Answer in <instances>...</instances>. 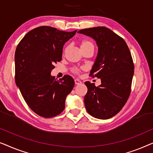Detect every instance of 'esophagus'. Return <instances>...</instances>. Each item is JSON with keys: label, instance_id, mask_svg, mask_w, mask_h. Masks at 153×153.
<instances>
[{"label": "esophagus", "instance_id": "1", "mask_svg": "<svg viewBox=\"0 0 153 153\" xmlns=\"http://www.w3.org/2000/svg\"><path fill=\"white\" fill-rule=\"evenodd\" d=\"M75 84H76V85H80V84H82V82L78 79H75Z\"/></svg>", "mask_w": 153, "mask_h": 153}]
</instances>
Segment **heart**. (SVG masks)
Segmentation results:
<instances>
[{"label": "heart", "instance_id": "b5f03b06", "mask_svg": "<svg viewBox=\"0 0 153 153\" xmlns=\"http://www.w3.org/2000/svg\"><path fill=\"white\" fill-rule=\"evenodd\" d=\"M89 46H92L94 48L93 43H92L91 42H90V41H89V40H83L82 42H81V44H80L81 49L86 48V47H89ZM66 51V49H65V51ZM73 71H74V73H76V74H78V73L79 72V69H78V68H75L73 69Z\"/></svg>", "mask_w": 153, "mask_h": 153}]
</instances>
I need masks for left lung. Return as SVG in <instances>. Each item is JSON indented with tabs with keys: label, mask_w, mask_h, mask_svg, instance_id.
Returning <instances> with one entry per match:
<instances>
[{
	"label": "left lung",
	"mask_w": 153,
	"mask_h": 153,
	"mask_svg": "<svg viewBox=\"0 0 153 153\" xmlns=\"http://www.w3.org/2000/svg\"><path fill=\"white\" fill-rule=\"evenodd\" d=\"M78 33L91 36L98 51L90 76L101 79V85L85 82L87 112L99 119H108L121 110L129 98L134 75V64L123 38L106 27L82 29Z\"/></svg>",
	"instance_id": "obj_1"
}]
</instances>
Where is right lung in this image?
Instances as JSON below:
<instances>
[{
    "label": "right lung",
    "mask_w": 153,
    "mask_h": 153,
    "mask_svg": "<svg viewBox=\"0 0 153 153\" xmlns=\"http://www.w3.org/2000/svg\"><path fill=\"white\" fill-rule=\"evenodd\" d=\"M50 26H40L24 36L15 52V82L27 105L44 118L59 115L74 87L72 77L56 80L51 73L62 60L65 43L76 34Z\"/></svg>",
    "instance_id": "1"
}]
</instances>
